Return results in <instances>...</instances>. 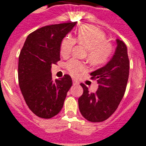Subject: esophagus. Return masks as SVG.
<instances>
[{"mask_svg":"<svg viewBox=\"0 0 146 146\" xmlns=\"http://www.w3.org/2000/svg\"><path fill=\"white\" fill-rule=\"evenodd\" d=\"M72 82H73V85H74V86H78V85H79V82H78L77 80H75V79H73Z\"/></svg>","mask_w":146,"mask_h":146,"instance_id":"1","label":"esophagus"}]
</instances>
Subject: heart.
<instances>
[{
	"instance_id": "heart-1",
	"label": "heart",
	"mask_w": 146,
	"mask_h": 146,
	"mask_svg": "<svg viewBox=\"0 0 146 146\" xmlns=\"http://www.w3.org/2000/svg\"><path fill=\"white\" fill-rule=\"evenodd\" d=\"M77 41L87 49L86 57L93 65H101L107 62L113 53L112 44L107 40L106 34L92 25H83L78 31L77 36L72 38L67 36L60 42V54L63 57H68ZM66 68L72 75L77 76L86 71V64L76 59H71L66 64Z\"/></svg>"
}]
</instances>
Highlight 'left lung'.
Here are the masks:
<instances>
[{
    "instance_id": "obj_1",
    "label": "left lung",
    "mask_w": 146,
    "mask_h": 146,
    "mask_svg": "<svg viewBox=\"0 0 146 146\" xmlns=\"http://www.w3.org/2000/svg\"><path fill=\"white\" fill-rule=\"evenodd\" d=\"M117 44L111 60L90 74L92 79L97 80V91L89 92L88 87L81 83L83 93L78 98V107L82 115L91 122L108 119L115 112L126 90L130 64L127 49L120 39H117Z\"/></svg>"
}]
</instances>
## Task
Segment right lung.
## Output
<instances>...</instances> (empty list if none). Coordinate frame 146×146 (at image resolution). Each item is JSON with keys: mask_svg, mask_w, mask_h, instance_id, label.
<instances>
[{"mask_svg": "<svg viewBox=\"0 0 146 146\" xmlns=\"http://www.w3.org/2000/svg\"><path fill=\"white\" fill-rule=\"evenodd\" d=\"M77 22L46 25L33 32L26 38L19 57V84L22 96L32 112L49 119L62 109L72 78L64 74L52 80L51 65L60 58L62 39Z\"/></svg>", "mask_w": 146, "mask_h": 146, "instance_id": "1", "label": "right lung"}]
</instances>
